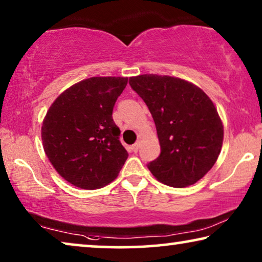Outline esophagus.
Segmentation results:
<instances>
[{"mask_svg":"<svg viewBox=\"0 0 262 262\" xmlns=\"http://www.w3.org/2000/svg\"><path fill=\"white\" fill-rule=\"evenodd\" d=\"M139 148H140V140H139V141H136V142L132 146V149H133V151H135V153L139 150Z\"/></svg>","mask_w":262,"mask_h":262,"instance_id":"34e87169","label":"esophagus"}]
</instances>
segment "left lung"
<instances>
[{"label": "left lung", "instance_id": "1", "mask_svg": "<svg viewBox=\"0 0 262 262\" xmlns=\"http://www.w3.org/2000/svg\"><path fill=\"white\" fill-rule=\"evenodd\" d=\"M129 84L149 109L161 147L148 169L165 185H194L221 150L224 126L213 102L196 85L178 77L146 74L130 77Z\"/></svg>", "mask_w": 262, "mask_h": 262}]
</instances>
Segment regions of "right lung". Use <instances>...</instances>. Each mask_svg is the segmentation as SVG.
Returning a JSON list of instances; mask_svg holds the SVG:
<instances>
[{
	"label": "right lung",
	"instance_id": "right-lung-1",
	"mask_svg": "<svg viewBox=\"0 0 262 262\" xmlns=\"http://www.w3.org/2000/svg\"><path fill=\"white\" fill-rule=\"evenodd\" d=\"M127 77H91L54 101L42 124L49 161L64 180L97 189L118 177L128 153L120 142L113 109Z\"/></svg>",
	"mask_w": 262,
	"mask_h": 262
}]
</instances>
